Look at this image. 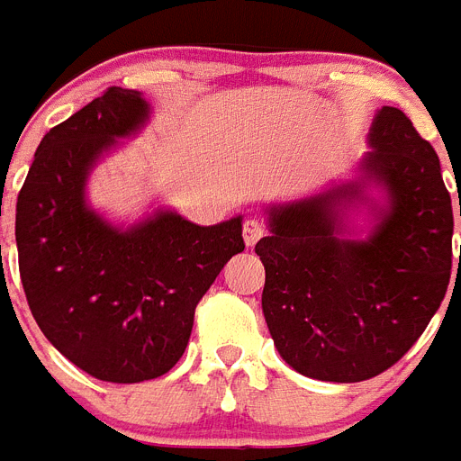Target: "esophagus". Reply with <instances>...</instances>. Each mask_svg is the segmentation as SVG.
Masks as SVG:
<instances>
[{
	"label": "esophagus",
	"mask_w": 461,
	"mask_h": 461,
	"mask_svg": "<svg viewBox=\"0 0 461 461\" xmlns=\"http://www.w3.org/2000/svg\"><path fill=\"white\" fill-rule=\"evenodd\" d=\"M265 237V224L260 220H246L243 222V241L246 246H256Z\"/></svg>",
	"instance_id": "obj_1"
}]
</instances>
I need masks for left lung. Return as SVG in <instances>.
<instances>
[{
	"label": "left lung",
	"mask_w": 461,
	"mask_h": 461,
	"mask_svg": "<svg viewBox=\"0 0 461 461\" xmlns=\"http://www.w3.org/2000/svg\"><path fill=\"white\" fill-rule=\"evenodd\" d=\"M369 144L366 177L391 196L372 237L336 234L340 198L360 194L350 185L272 208V234L256 243L269 334L310 379L355 384L386 372L424 334L450 284L455 220L438 153L393 106L379 111Z\"/></svg>",
	"instance_id": "1"
}]
</instances>
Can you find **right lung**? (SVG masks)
<instances>
[{
	"instance_id": "obj_1",
	"label": "right lung",
	"mask_w": 461,
	"mask_h": 461,
	"mask_svg": "<svg viewBox=\"0 0 461 461\" xmlns=\"http://www.w3.org/2000/svg\"><path fill=\"white\" fill-rule=\"evenodd\" d=\"M146 115L140 92L108 87L44 134L16 203L18 269L37 327L75 366L111 384L170 372L198 301L246 249L241 218L198 227L156 212L121 231L85 205L89 167Z\"/></svg>"
}]
</instances>
